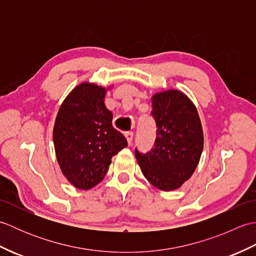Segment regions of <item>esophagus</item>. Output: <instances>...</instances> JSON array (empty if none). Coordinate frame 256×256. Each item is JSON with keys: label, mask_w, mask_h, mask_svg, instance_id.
Returning <instances> with one entry per match:
<instances>
[{"label": "esophagus", "mask_w": 256, "mask_h": 256, "mask_svg": "<svg viewBox=\"0 0 256 256\" xmlns=\"http://www.w3.org/2000/svg\"><path fill=\"white\" fill-rule=\"evenodd\" d=\"M124 135H125V138H126V140H128V145H131L132 142H133V136H134L133 132H125Z\"/></svg>", "instance_id": "34e87169"}]
</instances>
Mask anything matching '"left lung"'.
Segmentation results:
<instances>
[{"mask_svg":"<svg viewBox=\"0 0 256 256\" xmlns=\"http://www.w3.org/2000/svg\"><path fill=\"white\" fill-rule=\"evenodd\" d=\"M152 116L157 131L154 148L146 154L135 150L144 177L164 192L180 188L192 176L204 150V132L197 108L179 90L152 96Z\"/></svg>","mask_w":256,"mask_h":256,"instance_id":"left-lung-1","label":"left lung"}]
</instances>
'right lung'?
Wrapping results in <instances>:
<instances>
[{
	"instance_id": "right-lung-1",
	"label": "right lung",
	"mask_w": 256,
	"mask_h": 256,
	"mask_svg": "<svg viewBox=\"0 0 256 256\" xmlns=\"http://www.w3.org/2000/svg\"><path fill=\"white\" fill-rule=\"evenodd\" d=\"M106 90L92 82L78 84L62 103L54 125L59 167L78 189L99 184L112 157L128 146L123 134L112 126V113L104 104Z\"/></svg>"
}]
</instances>
